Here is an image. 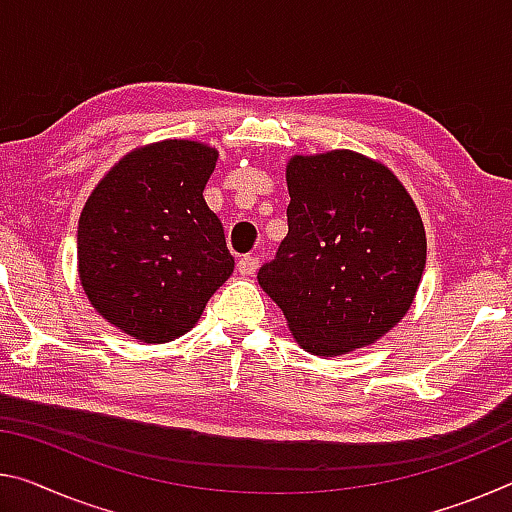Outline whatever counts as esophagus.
Segmentation results:
<instances>
[{
	"label": "esophagus",
	"mask_w": 512,
	"mask_h": 512,
	"mask_svg": "<svg viewBox=\"0 0 512 512\" xmlns=\"http://www.w3.org/2000/svg\"><path fill=\"white\" fill-rule=\"evenodd\" d=\"M257 266H259V257H255V255H243V257L239 259V264H237V271H239L241 275H253V273L257 271Z\"/></svg>",
	"instance_id": "1"
}]
</instances>
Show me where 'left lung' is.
Here are the masks:
<instances>
[{
  "label": "left lung",
  "instance_id": "obj_1",
  "mask_svg": "<svg viewBox=\"0 0 512 512\" xmlns=\"http://www.w3.org/2000/svg\"><path fill=\"white\" fill-rule=\"evenodd\" d=\"M289 234L257 273L300 348L319 358L387 335L426 266L419 209L392 170L353 150L294 154Z\"/></svg>",
  "mask_w": 512,
  "mask_h": 512
}]
</instances>
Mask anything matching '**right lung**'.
I'll return each instance as SVG.
<instances>
[{
    "instance_id": "right-lung-1",
    "label": "right lung",
    "mask_w": 512,
    "mask_h": 512,
    "mask_svg": "<svg viewBox=\"0 0 512 512\" xmlns=\"http://www.w3.org/2000/svg\"><path fill=\"white\" fill-rule=\"evenodd\" d=\"M212 145L166 139L127 152L97 182L79 216L77 271L97 314L143 344L196 326L234 271L205 186Z\"/></svg>"
}]
</instances>
